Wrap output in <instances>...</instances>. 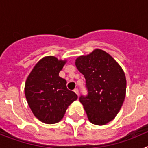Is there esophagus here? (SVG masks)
Segmentation results:
<instances>
[{
	"label": "esophagus",
	"instance_id": "1",
	"mask_svg": "<svg viewBox=\"0 0 148 148\" xmlns=\"http://www.w3.org/2000/svg\"><path fill=\"white\" fill-rule=\"evenodd\" d=\"M74 92H75V93L76 94V95H78V90L77 88H75V90H74Z\"/></svg>",
	"mask_w": 148,
	"mask_h": 148
}]
</instances>
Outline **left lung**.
<instances>
[{"mask_svg":"<svg viewBox=\"0 0 148 148\" xmlns=\"http://www.w3.org/2000/svg\"><path fill=\"white\" fill-rule=\"evenodd\" d=\"M75 66L86 79L87 96L81 95L90 122L104 125L118 114L125 101L127 81L122 68L105 51L95 49L75 60Z\"/></svg>","mask_w":148,"mask_h":148,"instance_id":"1","label":"left lung"}]
</instances>
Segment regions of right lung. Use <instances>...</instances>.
I'll return each instance as SVG.
<instances>
[{"label": "right lung", "instance_id": "1", "mask_svg": "<svg viewBox=\"0 0 148 148\" xmlns=\"http://www.w3.org/2000/svg\"><path fill=\"white\" fill-rule=\"evenodd\" d=\"M66 60L46 56L35 65L25 83L24 92L34 116L45 124H56L63 119L68 107L78 99L66 88L59 72Z\"/></svg>", "mask_w": 148, "mask_h": 148}]
</instances>
